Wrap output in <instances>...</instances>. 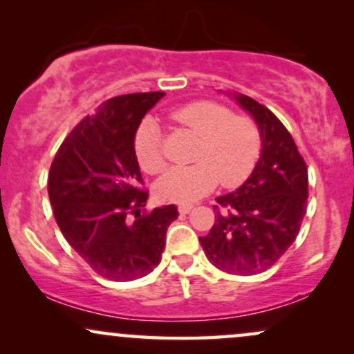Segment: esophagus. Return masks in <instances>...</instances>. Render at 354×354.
I'll return each mask as SVG.
<instances>
[{
	"label": "esophagus",
	"mask_w": 354,
	"mask_h": 354,
	"mask_svg": "<svg viewBox=\"0 0 354 354\" xmlns=\"http://www.w3.org/2000/svg\"><path fill=\"white\" fill-rule=\"evenodd\" d=\"M191 209H193V205H180V206H178V211H180L181 214H188Z\"/></svg>",
	"instance_id": "34e87169"
}]
</instances>
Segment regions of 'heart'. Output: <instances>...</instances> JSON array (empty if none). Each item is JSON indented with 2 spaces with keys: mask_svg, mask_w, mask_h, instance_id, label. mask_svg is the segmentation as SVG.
I'll return each mask as SVG.
<instances>
[{
  "mask_svg": "<svg viewBox=\"0 0 354 354\" xmlns=\"http://www.w3.org/2000/svg\"><path fill=\"white\" fill-rule=\"evenodd\" d=\"M169 118L203 136L198 146V163L176 166L158 181L160 200L193 203L216 188L219 181L228 188L241 185L253 173L263 149L261 128L250 116L216 101L201 100L173 109ZM135 154L141 168L158 174L166 168L163 138L156 121L145 120L135 135Z\"/></svg>",
  "mask_w": 354,
  "mask_h": 354,
  "instance_id": "obj_1",
  "label": "heart"
}]
</instances>
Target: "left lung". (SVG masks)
<instances>
[{
  "label": "left lung",
  "mask_w": 354,
  "mask_h": 354,
  "mask_svg": "<svg viewBox=\"0 0 354 354\" xmlns=\"http://www.w3.org/2000/svg\"><path fill=\"white\" fill-rule=\"evenodd\" d=\"M234 100L261 128V156L245 185L216 198L214 225L200 243L218 270L251 276L273 266L298 236L308 205V166L273 111L250 96Z\"/></svg>",
  "instance_id": "1"
}]
</instances>
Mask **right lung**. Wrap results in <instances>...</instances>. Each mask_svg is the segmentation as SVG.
I'll return each instance as SVG.
<instances>
[{
    "label": "right lung",
    "mask_w": 354,
    "mask_h": 354,
    "mask_svg": "<svg viewBox=\"0 0 354 354\" xmlns=\"http://www.w3.org/2000/svg\"><path fill=\"white\" fill-rule=\"evenodd\" d=\"M163 91L104 101L64 138L48 176L61 233L91 270L111 281L143 278L160 265L174 205L146 211L135 135Z\"/></svg>",
    "instance_id": "obj_1"
}]
</instances>
